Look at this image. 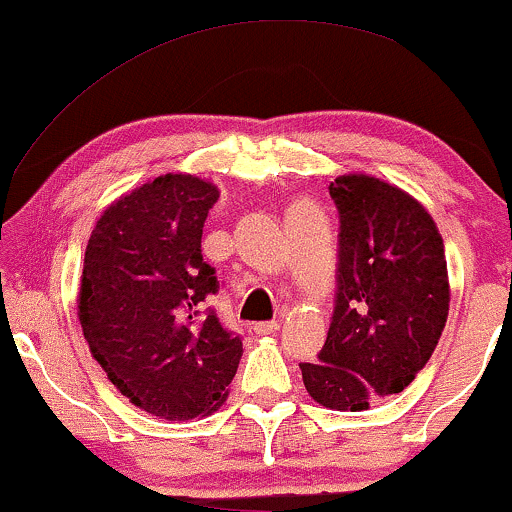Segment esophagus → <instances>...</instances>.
I'll return each instance as SVG.
<instances>
[{
    "instance_id": "esophagus-1",
    "label": "esophagus",
    "mask_w": 512,
    "mask_h": 512,
    "mask_svg": "<svg viewBox=\"0 0 512 512\" xmlns=\"http://www.w3.org/2000/svg\"><path fill=\"white\" fill-rule=\"evenodd\" d=\"M278 321H262V323H255V333L257 335H271L278 331Z\"/></svg>"
}]
</instances>
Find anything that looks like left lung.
<instances>
[{
  "mask_svg": "<svg viewBox=\"0 0 512 512\" xmlns=\"http://www.w3.org/2000/svg\"><path fill=\"white\" fill-rule=\"evenodd\" d=\"M340 215L338 293L319 361L300 364L309 397L364 411L399 394L435 352L449 316V274L435 219L368 174L328 186Z\"/></svg>",
  "mask_w": 512,
  "mask_h": 512,
  "instance_id": "8db88e82",
  "label": "left lung"
}]
</instances>
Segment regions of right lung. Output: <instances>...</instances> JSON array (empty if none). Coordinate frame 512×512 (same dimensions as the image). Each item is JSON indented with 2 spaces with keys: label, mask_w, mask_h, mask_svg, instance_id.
Listing matches in <instances>:
<instances>
[{
  "label": "right lung",
  "mask_w": 512,
  "mask_h": 512,
  "mask_svg": "<svg viewBox=\"0 0 512 512\" xmlns=\"http://www.w3.org/2000/svg\"><path fill=\"white\" fill-rule=\"evenodd\" d=\"M217 198L193 174L155 177L103 210L84 250L77 316L89 352L122 397L165 420L217 411L243 354L203 304L219 290L200 252Z\"/></svg>",
  "instance_id": "add662e5"
}]
</instances>
